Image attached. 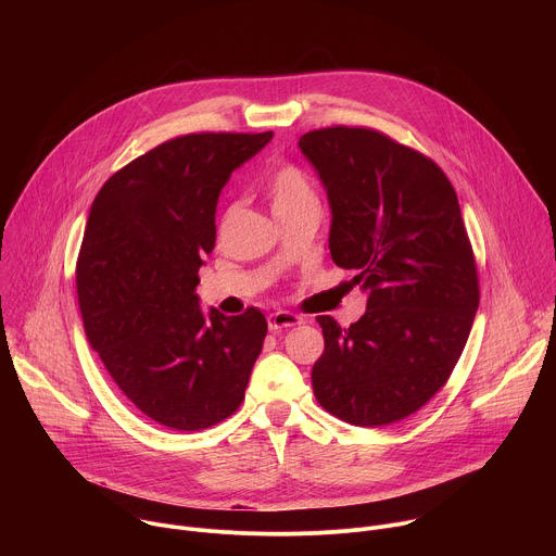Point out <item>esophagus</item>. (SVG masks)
I'll list each match as a JSON object with an SVG mask.
<instances>
[{
  "mask_svg": "<svg viewBox=\"0 0 556 556\" xmlns=\"http://www.w3.org/2000/svg\"><path fill=\"white\" fill-rule=\"evenodd\" d=\"M301 324H303V316H299L294 312H286V309H277L268 316V328L273 332L283 330V328H294V326H301Z\"/></svg>",
  "mask_w": 556,
  "mask_h": 556,
  "instance_id": "34e87169",
  "label": "esophagus"
}]
</instances>
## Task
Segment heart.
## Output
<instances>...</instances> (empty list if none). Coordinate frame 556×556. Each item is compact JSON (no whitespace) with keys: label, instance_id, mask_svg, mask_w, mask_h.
<instances>
[{"label":"heart","instance_id":"obj_1","mask_svg":"<svg viewBox=\"0 0 556 556\" xmlns=\"http://www.w3.org/2000/svg\"><path fill=\"white\" fill-rule=\"evenodd\" d=\"M262 189L277 217L299 211H319V195H316L307 174L296 165L286 163L273 167L264 176Z\"/></svg>","mask_w":556,"mask_h":556}]
</instances>
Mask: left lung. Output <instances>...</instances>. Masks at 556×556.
Listing matches in <instances>:
<instances>
[{"mask_svg": "<svg viewBox=\"0 0 556 556\" xmlns=\"http://www.w3.org/2000/svg\"><path fill=\"white\" fill-rule=\"evenodd\" d=\"M299 147L328 191L332 260L367 292L350 328L316 316L314 395L354 427L405 420L446 384L480 305L455 189L431 157L369 127L314 129Z\"/></svg>", "mask_w": 556, "mask_h": 556, "instance_id": "obj_1", "label": "left lung"}]
</instances>
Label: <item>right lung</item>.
Returning <instances> with one entry per match:
<instances>
[{"mask_svg":"<svg viewBox=\"0 0 556 556\" xmlns=\"http://www.w3.org/2000/svg\"><path fill=\"white\" fill-rule=\"evenodd\" d=\"M270 138H172L118 169L90 208L76 260L84 328L118 389L163 427L208 429L244 401L266 316H206L195 288L215 247L219 191Z\"/></svg>","mask_w":556,"mask_h":556,"instance_id":"add662e5","label":"right lung"}]
</instances>
